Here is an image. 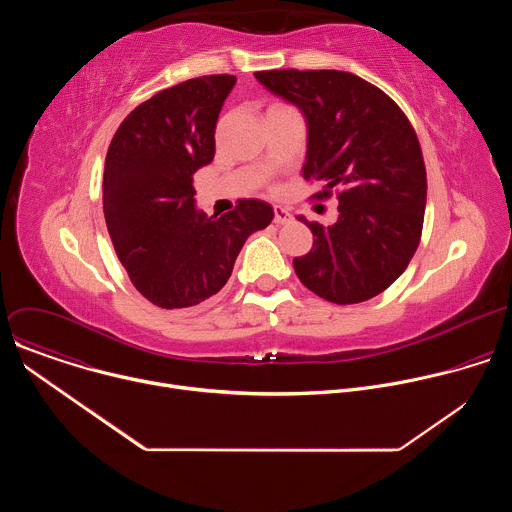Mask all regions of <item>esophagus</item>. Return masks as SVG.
Segmentation results:
<instances>
[{
	"label": "esophagus",
	"mask_w": 512,
	"mask_h": 512,
	"mask_svg": "<svg viewBox=\"0 0 512 512\" xmlns=\"http://www.w3.org/2000/svg\"><path fill=\"white\" fill-rule=\"evenodd\" d=\"M273 221L277 225H287V223H291V212L283 206H273Z\"/></svg>",
	"instance_id": "1"
}]
</instances>
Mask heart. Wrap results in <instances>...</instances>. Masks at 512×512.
Instances as JSON below:
<instances>
[{"instance_id":"heart-1","label":"heart","mask_w":512,"mask_h":512,"mask_svg":"<svg viewBox=\"0 0 512 512\" xmlns=\"http://www.w3.org/2000/svg\"><path fill=\"white\" fill-rule=\"evenodd\" d=\"M275 107H279V105H275ZM271 109H273V107H271Z\"/></svg>"}]
</instances>
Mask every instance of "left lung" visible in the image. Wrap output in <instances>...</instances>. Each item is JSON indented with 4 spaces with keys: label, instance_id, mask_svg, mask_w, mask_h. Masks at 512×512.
Wrapping results in <instances>:
<instances>
[{
    "label": "left lung",
    "instance_id": "1",
    "mask_svg": "<svg viewBox=\"0 0 512 512\" xmlns=\"http://www.w3.org/2000/svg\"><path fill=\"white\" fill-rule=\"evenodd\" d=\"M255 79L296 105L308 125L302 176L338 188V218L324 227L298 216L314 235L294 259L316 296L346 306L385 291L417 251L427 180L417 135L381 89L344 70H261Z\"/></svg>",
    "mask_w": 512,
    "mask_h": 512
}]
</instances>
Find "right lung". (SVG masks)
<instances>
[{
	"label": "right lung",
	"instance_id": "add662e5",
	"mask_svg": "<svg viewBox=\"0 0 512 512\" xmlns=\"http://www.w3.org/2000/svg\"><path fill=\"white\" fill-rule=\"evenodd\" d=\"M237 79L184 81L135 107L109 145L103 212L139 294L164 310L198 306L225 287L249 235L273 221L257 198L208 216L192 174L214 158V129Z\"/></svg>",
	"mask_w": 512,
	"mask_h": 512
}]
</instances>
